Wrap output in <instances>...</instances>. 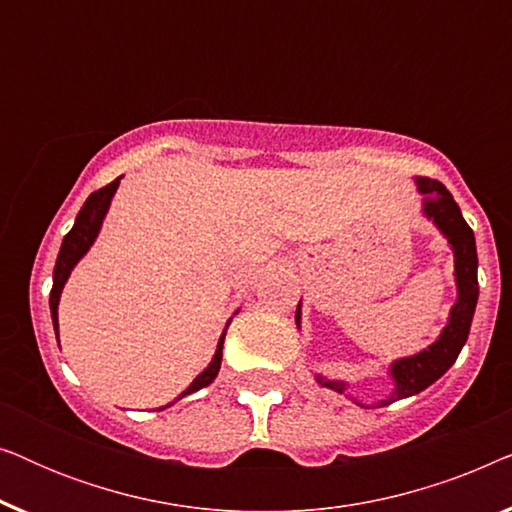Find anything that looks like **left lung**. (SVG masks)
Returning <instances> with one entry per match:
<instances>
[{"mask_svg": "<svg viewBox=\"0 0 512 512\" xmlns=\"http://www.w3.org/2000/svg\"><path fill=\"white\" fill-rule=\"evenodd\" d=\"M417 191L422 193V214L429 219L433 226L440 230V235L445 237L450 244L452 256H454V284H457V300L450 307V317L447 324L436 340L429 347H424L422 352L401 356V359L391 361L387 368V375L394 382V389L387 398L373 403V408H382L401 398L415 396L426 387H431L433 382L440 380L447 370L452 368V363L457 361L461 347L466 345L468 331H471V321L475 314V305H478V251H475V235L468 228V223L461 216V209L454 202L452 193L440 184L436 179L417 177L415 179ZM303 303V300H300ZM298 303L296 307V326L300 328L303 321V305ZM321 387L345 394L349 401L368 408L366 403H361L352 391H349L347 380H338V377H326L317 373L314 375Z\"/></svg>", "mask_w": 512, "mask_h": 512, "instance_id": "obj_1", "label": "left lung"}]
</instances>
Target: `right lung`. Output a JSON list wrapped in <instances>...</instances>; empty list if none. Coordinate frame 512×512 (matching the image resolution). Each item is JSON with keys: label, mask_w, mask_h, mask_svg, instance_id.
Returning a JSON list of instances; mask_svg holds the SVG:
<instances>
[{"label": "right lung", "mask_w": 512, "mask_h": 512, "mask_svg": "<svg viewBox=\"0 0 512 512\" xmlns=\"http://www.w3.org/2000/svg\"><path fill=\"white\" fill-rule=\"evenodd\" d=\"M123 177H118L111 181L109 186L100 188V191L90 193L88 200L83 202L81 212L76 214V221L69 233L65 235V240L60 244V254H58V261H55V270H53V289H51V319H53V328H55V338H60L58 335V305H60V296H62V289H65L69 275H72V270L76 268V263L81 261L83 256L88 254L90 247H93L97 235H100L102 230V223H104V216H107L109 207H111V200H114V195L118 191V184H121ZM237 314V312H235ZM233 319V317H230ZM230 319L226 328H223L221 338H219V345H216V352L212 356V361H209V366L202 370V373L195 377V380L188 384L186 391H181L179 398L184 396H191L195 391H200L202 387H209L216 380V375H219V368H221V359H223V340H226V331L230 326ZM60 345V340H58ZM177 398V401H179ZM172 403L163 405L160 410L170 408Z\"/></svg>", "instance_id": "add662e5"}]
</instances>
